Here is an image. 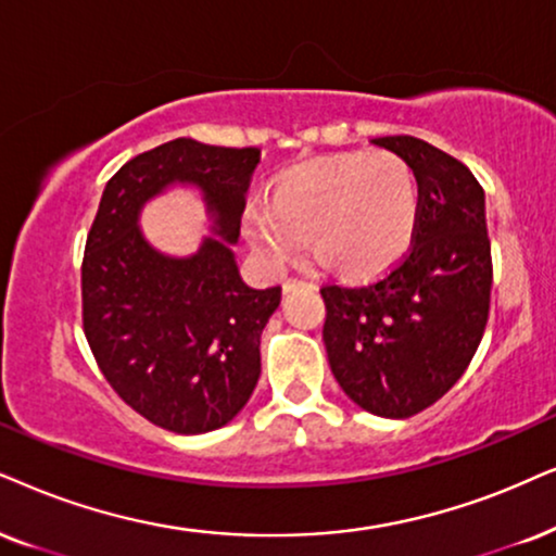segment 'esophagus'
I'll list each match as a JSON object with an SVG mask.
<instances>
[{
  "instance_id": "esophagus-1",
  "label": "esophagus",
  "mask_w": 556,
  "mask_h": 556,
  "mask_svg": "<svg viewBox=\"0 0 556 556\" xmlns=\"http://www.w3.org/2000/svg\"><path fill=\"white\" fill-rule=\"evenodd\" d=\"M285 292H292V290H298V287H307V290H315V282H305V279H285Z\"/></svg>"
}]
</instances>
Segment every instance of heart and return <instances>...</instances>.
Returning a JSON list of instances; mask_svg holds the SVG:
<instances>
[{"mask_svg": "<svg viewBox=\"0 0 556 556\" xmlns=\"http://www.w3.org/2000/svg\"><path fill=\"white\" fill-rule=\"evenodd\" d=\"M420 213L413 166L390 151L354 153L294 166L271 202L251 200L243 233L262 262L285 269L307 249L349 277H375L410 249Z\"/></svg>", "mask_w": 556, "mask_h": 556, "instance_id": "1", "label": "heart"}]
</instances>
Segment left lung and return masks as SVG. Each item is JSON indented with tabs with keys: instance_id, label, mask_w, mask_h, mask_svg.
Returning <instances> with one entry per match:
<instances>
[{
	"instance_id": "obj_1",
	"label": "left lung",
	"mask_w": 556,
	"mask_h": 556,
	"mask_svg": "<svg viewBox=\"0 0 556 556\" xmlns=\"http://www.w3.org/2000/svg\"><path fill=\"white\" fill-rule=\"evenodd\" d=\"M382 146L413 166L420 187L407 254L375 282L323 285L328 364L341 390L382 418H410L465 375L490 315L484 192L459 159L410 136Z\"/></svg>"
}]
</instances>
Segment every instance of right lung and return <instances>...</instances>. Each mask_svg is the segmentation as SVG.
<instances>
[{
  "label": "right lung",
  "instance_id": "obj_1",
  "mask_svg": "<svg viewBox=\"0 0 556 556\" xmlns=\"http://www.w3.org/2000/svg\"><path fill=\"white\" fill-rule=\"evenodd\" d=\"M258 149L177 138L138 153L104 187L81 262V323L110 388L153 426L205 433L233 420L262 375V330L282 287L241 279V233ZM174 180L203 189L218 233L189 260L153 252L142 202Z\"/></svg>",
  "mask_w": 556,
  "mask_h": 556
}]
</instances>
